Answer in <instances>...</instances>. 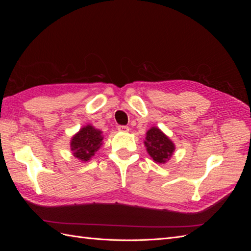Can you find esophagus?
<instances>
[{"label": "esophagus", "mask_w": 251, "mask_h": 251, "mask_svg": "<svg viewBox=\"0 0 251 251\" xmlns=\"http://www.w3.org/2000/svg\"><path fill=\"white\" fill-rule=\"evenodd\" d=\"M117 128H118L119 132H125V133H126V132L130 131V127L126 126H118Z\"/></svg>", "instance_id": "1"}]
</instances>
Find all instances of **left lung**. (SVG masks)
Listing matches in <instances>:
<instances>
[{"instance_id":"8db88e82","label":"left lung","mask_w":251,"mask_h":251,"mask_svg":"<svg viewBox=\"0 0 251 251\" xmlns=\"http://www.w3.org/2000/svg\"><path fill=\"white\" fill-rule=\"evenodd\" d=\"M144 146L149 155L157 163H165L170 160L175 151V144L160 128L151 127L147 132Z\"/></svg>"}]
</instances>
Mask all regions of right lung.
I'll list each match as a JSON object with an SVG mask.
<instances>
[{
  "mask_svg": "<svg viewBox=\"0 0 251 251\" xmlns=\"http://www.w3.org/2000/svg\"><path fill=\"white\" fill-rule=\"evenodd\" d=\"M101 134L100 130L91 125L82 126L70 141L73 156L83 162L89 161L101 147L103 139Z\"/></svg>",
  "mask_w": 251,
  "mask_h": 251,
  "instance_id": "obj_1",
  "label": "right lung"
}]
</instances>
